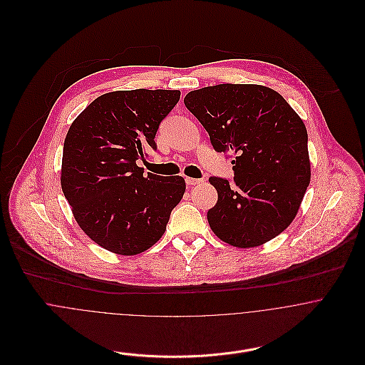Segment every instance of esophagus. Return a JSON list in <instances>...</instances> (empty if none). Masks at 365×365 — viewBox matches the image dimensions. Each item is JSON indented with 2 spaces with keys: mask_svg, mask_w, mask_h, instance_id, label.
I'll return each instance as SVG.
<instances>
[{
  "mask_svg": "<svg viewBox=\"0 0 365 365\" xmlns=\"http://www.w3.org/2000/svg\"><path fill=\"white\" fill-rule=\"evenodd\" d=\"M185 182H187V185H188V187H192V185H198V184H201V182H202V180H200V178H191V177H187V178H185Z\"/></svg>",
  "mask_w": 365,
  "mask_h": 365,
  "instance_id": "34e87169",
  "label": "esophagus"
}]
</instances>
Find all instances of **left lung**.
Masks as SVG:
<instances>
[{
	"label": "left lung",
	"mask_w": 365,
	"mask_h": 365,
	"mask_svg": "<svg viewBox=\"0 0 365 365\" xmlns=\"http://www.w3.org/2000/svg\"><path fill=\"white\" fill-rule=\"evenodd\" d=\"M184 104L216 152H229L235 185L210 177L217 202L212 232L225 243L257 247L295 219L311 181L304 120L277 91L257 84H219L191 91Z\"/></svg>",
	"instance_id": "8db88e82"
}]
</instances>
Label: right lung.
Instances as JSON below:
<instances>
[{
    "label": "right lung",
    "instance_id": "right-lung-1",
    "mask_svg": "<svg viewBox=\"0 0 365 365\" xmlns=\"http://www.w3.org/2000/svg\"><path fill=\"white\" fill-rule=\"evenodd\" d=\"M178 90L112 91L71 123L63 146L60 184L74 219L97 245L120 256L150 249L185 192L180 175L143 174L136 164L156 150L160 122Z\"/></svg>",
    "mask_w": 365,
    "mask_h": 365
}]
</instances>
